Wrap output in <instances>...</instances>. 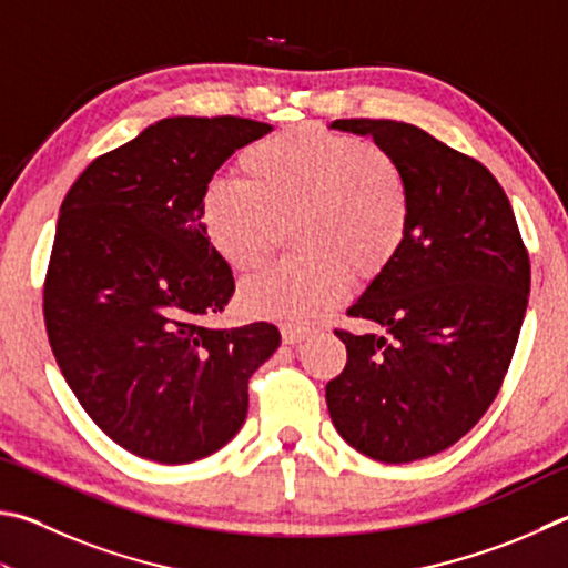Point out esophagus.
Instances as JSON below:
<instances>
[{
	"label": "esophagus",
	"mask_w": 568,
	"mask_h": 568,
	"mask_svg": "<svg viewBox=\"0 0 568 568\" xmlns=\"http://www.w3.org/2000/svg\"><path fill=\"white\" fill-rule=\"evenodd\" d=\"M281 333H283V343L285 345H297V343H303L307 335H311V333H307V329H297V327H287V325L281 329Z\"/></svg>",
	"instance_id": "esophagus-1"
}]
</instances>
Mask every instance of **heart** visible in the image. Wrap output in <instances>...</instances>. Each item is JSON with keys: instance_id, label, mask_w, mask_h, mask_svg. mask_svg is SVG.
<instances>
[{"instance_id": "heart-1", "label": "heart", "mask_w": 568, "mask_h": 568, "mask_svg": "<svg viewBox=\"0 0 568 568\" xmlns=\"http://www.w3.org/2000/svg\"><path fill=\"white\" fill-rule=\"evenodd\" d=\"M243 181H211L201 229L233 271H253L293 221L301 253L241 285V307L287 327H311L343 303L353 273L377 277L402 253L412 225L405 171L385 149L320 123H295L241 151Z\"/></svg>"}]
</instances>
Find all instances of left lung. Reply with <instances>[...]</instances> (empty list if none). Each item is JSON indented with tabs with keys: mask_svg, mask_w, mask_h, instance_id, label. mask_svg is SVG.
I'll use <instances>...</instances> for the list:
<instances>
[{
	"mask_svg": "<svg viewBox=\"0 0 568 568\" xmlns=\"http://www.w3.org/2000/svg\"><path fill=\"white\" fill-rule=\"evenodd\" d=\"M405 171L412 225L402 253L349 307L387 337L335 329L347 365L325 387L349 447L387 464L445 452L497 397L529 303L531 265L511 203L477 159L412 123L337 119Z\"/></svg>",
	"mask_w": 568,
	"mask_h": 568,
	"instance_id": "obj_1",
	"label": "left lung"
}]
</instances>
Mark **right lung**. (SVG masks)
<instances>
[{"label": "right lung", "mask_w": 568, "mask_h": 568, "mask_svg": "<svg viewBox=\"0 0 568 568\" xmlns=\"http://www.w3.org/2000/svg\"><path fill=\"white\" fill-rule=\"evenodd\" d=\"M241 116H173L89 163L59 211L44 323L61 375L131 455L189 464L248 415V379L281 345L271 323L205 327L235 291L199 201L235 149L271 133Z\"/></svg>", "instance_id": "1"}]
</instances>
